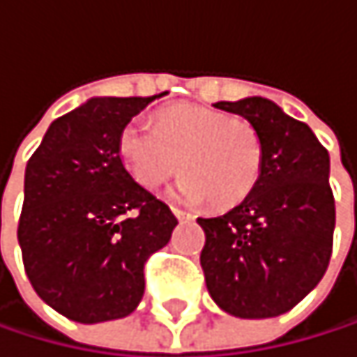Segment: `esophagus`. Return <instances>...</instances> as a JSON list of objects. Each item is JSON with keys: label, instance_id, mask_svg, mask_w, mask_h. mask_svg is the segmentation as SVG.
Instances as JSON below:
<instances>
[{"label": "esophagus", "instance_id": "34e87169", "mask_svg": "<svg viewBox=\"0 0 357 357\" xmlns=\"http://www.w3.org/2000/svg\"><path fill=\"white\" fill-rule=\"evenodd\" d=\"M172 213H174V217H176L178 221H191V219H193L191 213H185V211H181V208H172Z\"/></svg>", "mask_w": 357, "mask_h": 357}]
</instances>
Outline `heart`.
Instances as JSON below:
<instances>
[{"label": "heart", "instance_id": "heart-1", "mask_svg": "<svg viewBox=\"0 0 357 357\" xmlns=\"http://www.w3.org/2000/svg\"><path fill=\"white\" fill-rule=\"evenodd\" d=\"M119 153L142 187L157 189L183 170L176 198L208 200L219 211L247 200L264 166V144L253 123L195 104L164 108L157 128L130 121L119 136Z\"/></svg>", "mask_w": 357, "mask_h": 357}]
</instances>
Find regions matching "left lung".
Segmentation results:
<instances>
[{"label": "left lung", "instance_id": "1", "mask_svg": "<svg viewBox=\"0 0 357 357\" xmlns=\"http://www.w3.org/2000/svg\"><path fill=\"white\" fill-rule=\"evenodd\" d=\"M253 123L264 144L261 176L247 200L219 217H200V253L211 298L243 319L294 309L324 277L334 234L330 155L307 123L266 98L217 102Z\"/></svg>", "mask_w": 357, "mask_h": 357}]
</instances>
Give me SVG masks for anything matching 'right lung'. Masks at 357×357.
<instances>
[{"instance_id": "obj_1", "label": "right lung", "mask_w": 357, "mask_h": 357, "mask_svg": "<svg viewBox=\"0 0 357 357\" xmlns=\"http://www.w3.org/2000/svg\"><path fill=\"white\" fill-rule=\"evenodd\" d=\"M151 98H91L50 123L25 168L19 245L36 294L78 324L130 315L176 217L123 166L119 136Z\"/></svg>"}]
</instances>
